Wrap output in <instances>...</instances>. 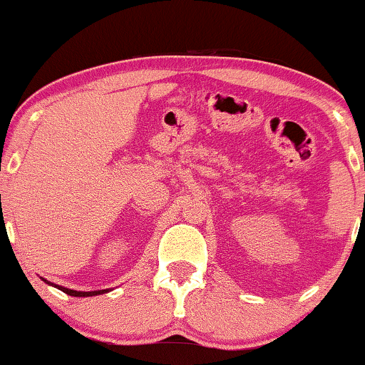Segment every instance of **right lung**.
I'll return each mask as SVG.
<instances>
[{
  "mask_svg": "<svg viewBox=\"0 0 365 365\" xmlns=\"http://www.w3.org/2000/svg\"><path fill=\"white\" fill-rule=\"evenodd\" d=\"M44 282L49 284V286H54L59 291L66 292L68 296H74V297H91V296H99V294H104V292H109V289H103V291H89V292H83V291H73V289H68V287H63V286H58V284H53L46 281V279H43Z\"/></svg>",
  "mask_w": 365,
  "mask_h": 365,
  "instance_id": "1",
  "label": "right lung"
}]
</instances>
